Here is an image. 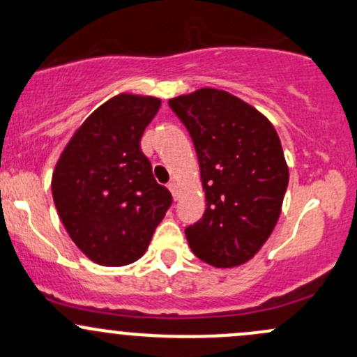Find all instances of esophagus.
Returning a JSON list of instances; mask_svg holds the SVG:
<instances>
[{"label":"esophagus","mask_w":357,"mask_h":357,"mask_svg":"<svg viewBox=\"0 0 357 357\" xmlns=\"http://www.w3.org/2000/svg\"><path fill=\"white\" fill-rule=\"evenodd\" d=\"M167 188H169V191H171V193H172V197H174V200H178V197H179L178 183L171 181V183H169V185H167Z\"/></svg>","instance_id":"esophagus-1"}]
</instances>
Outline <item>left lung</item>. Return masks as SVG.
Instances as JSON below:
<instances>
[{"label": "left lung", "instance_id": "obj_1", "mask_svg": "<svg viewBox=\"0 0 357 357\" xmlns=\"http://www.w3.org/2000/svg\"><path fill=\"white\" fill-rule=\"evenodd\" d=\"M200 162L204 217L185 234L217 268L246 264L272 234L289 183L279 135L253 106L226 90L198 89L169 100Z\"/></svg>", "mask_w": 357, "mask_h": 357}]
</instances>
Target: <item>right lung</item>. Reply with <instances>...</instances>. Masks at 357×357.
Segmentation results:
<instances>
[{"label":"right lung","instance_id":"obj_1","mask_svg":"<svg viewBox=\"0 0 357 357\" xmlns=\"http://www.w3.org/2000/svg\"><path fill=\"white\" fill-rule=\"evenodd\" d=\"M159 107L152 96H114L75 131L52 172L63 226L78 250L104 267L137 261L172 204L140 149Z\"/></svg>","mask_w":357,"mask_h":357}]
</instances>
